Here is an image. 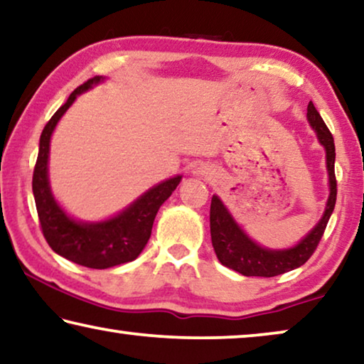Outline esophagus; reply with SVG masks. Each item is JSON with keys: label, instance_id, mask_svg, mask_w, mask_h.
<instances>
[{"label": "esophagus", "instance_id": "1", "mask_svg": "<svg viewBox=\"0 0 364 364\" xmlns=\"http://www.w3.org/2000/svg\"><path fill=\"white\" fill-rule=\"evenodd\" d=\"M193 175L203 176V178H205V180H213V178H214V173L208 170V168H196V170L193 171Z\"/></svg>", "mask_w": 364, "mask_h": 364}]
</instances>
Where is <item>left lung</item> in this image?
I'll return each mask as SVG.
<instances>
[{"label":"left lung","mask_w":364,"mask_h":364,"mask_svg":"<svg viewBox=\"0 0 364 364\" xmlns=\"http://www.w3.org/2000/svg\"><path fill=\"white\" fill-rule=\"evenodd\" d=\"M307 121L317 135L318 144L325 150V165L328 175V199L321 220L304 235L296 245L287 248H268L259 245L242 229L229 208L219 196L210 200V238L214 252L224 267L243 276L271 278L302 267L311 258L328 224L337 200V180H335V144L330 130L312 101L307 106Z\"/></svg>","instance_id":"left-lung-1"}]
</instances>
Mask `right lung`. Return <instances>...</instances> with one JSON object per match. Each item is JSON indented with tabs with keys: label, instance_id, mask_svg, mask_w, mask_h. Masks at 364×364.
I'll list each match as a JSON object with an SVG mask.
<instances>
[{
	"label": "right lung",
	"instance_id": "1",
	"mask_svg": "<svg viewBox=\"0 0 364 364\" xmlns=\"http://www.w3.org/2000/svg\"><path fill=\"white\" fill-rule=\"evenodd\" d=\"M105 80L106 77H95L78 86L68 96L67 102L53 114L41 134L39 155L32 176V193H34L37 214L48 245L53 252L70 262L95 269H106L134 262L142 253L150 238L160 205L171 196L183 178L176 175L160 181L140 194L127 208L102 220L75 219L58 203L48 180L52 134L75 100Z\"/></svg>",
	"mask_w": 364,
	"mask_h": 364
}]
</instances>
